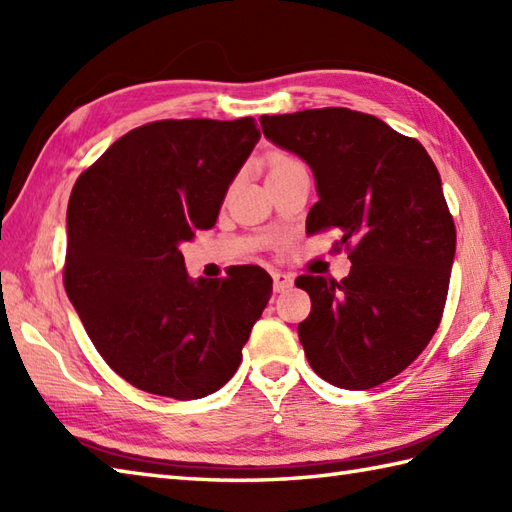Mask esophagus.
Segmentation results:
<instances>
[{
    "mask_svg": "<svg viewBox=\"0 0 512 512\" xmlns=\"http://www.w3.org/2000/svg\"><path fill=\"white\" fill-rule=\"evenodd\" d=\"M273 281H275V292H284V290L292 288V284H295V277L288 275V273H279V270H275Z\"/></svg>",
    "mask_w": 512,
    "mask_h": 512,
    "instance_id": "34e87169",
    "label": "esophagus"
}]
</instances>
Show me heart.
<instances>
[{
	"instance_id": "1",
	"label": "heart",
	"mask_w": 512,
	"mask_h": 512,
	"mask_svg": "<svg viewBox=\"0 0 512 512\" xmlns=\"http://www.w3.org/2000/svg\"><path fill=\"white\" fill-rule=\"evenodd\" d=\"M295 162H297V160H292V158H281V160L277 162V165H275L273 169H279V167H286V165H295Z\"/></svg>"
}]
</instances>
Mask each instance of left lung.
Returning <instances> with one entry per match:
<instances>
[{
	"label": "left lung",
	"instance_id": "left-lung-1",
	"mask_svg": "<svg viewBox=\"0 0 512 512\" xmlns=\"http://www.w3.org/2000/svg\"><path fill=\"white\" fill-rule=\"evenodd\" d=\"M264 136L312 169L319 202L308 231L341 228L343 281L301 275L310 367L341 389H372L416 361L438 330L455 257L440 173L418 140L376 116L325 107L262 116Z\"/></svg>",
	"mask_w": 512,
	"mask_h": 512
}]
</instances>
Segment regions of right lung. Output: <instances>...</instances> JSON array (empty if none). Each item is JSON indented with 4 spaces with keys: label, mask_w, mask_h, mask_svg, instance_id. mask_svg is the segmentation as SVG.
<instances>
[{
    "label": "right lung",
    "mask_w": 512,
    "mask_h": 512,
    "mask_svg": "<svg viewBox=\"0 0 512 512\" xmlns=\"http://www.w3.org/2000/svg\"><path fill=\"white\" fill-rule=\"evenodd\" d=\"M259 136L250 116L149 123L74 184L65 292L107 365L149 394L195 400L226 385L273 292L259 266L191 279L180 250L215 224Z\"/></svg>",
    "instance_id": "obj_1"
}]
</instances>
